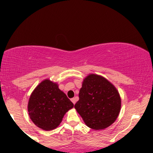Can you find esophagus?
Returning <instances> with one entry per match:
<instances>
[{
	"instance_id": "1",
	"label": "esophagus",
	"mask_w": 153,
	"mask_h": 153,
	"mask_svg": "<svg viewBox=\"0 0 153 153\" xmlns=\"http://www.w3.org/2000/svg\"><path fill=\"white\" fill-rule=\"evenodd\" d=\"M71 101H72V102L73 103V104H75V103H76V101H77V98L76 97L73 98V99H71Z\"/></svg>"
}]
</instances>
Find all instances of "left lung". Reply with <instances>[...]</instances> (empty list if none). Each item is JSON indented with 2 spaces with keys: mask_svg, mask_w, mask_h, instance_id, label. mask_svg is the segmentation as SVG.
<instances>
[{
  "mask_svg": "<svg viewBox=\"0 0 153 153\" xmlns=\"http://www.w3.org/2000/svg\"><path fill=\"white\" fill-rule=\"evenodd\" d=\"M119 91L101 75L89 74L83 79L75 108L88 127L106 129L117 120L121 110Z\"/></svg>",
  "mask_w": 153,
  "mask_h": 153,
  "instance_id": "1",
  "label": "left lung"
}]
</instances>
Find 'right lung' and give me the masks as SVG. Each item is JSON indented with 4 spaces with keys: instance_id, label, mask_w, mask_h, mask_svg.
<instances>
[{
    "instance_id": "add662e5",
    "label": "right lung",
    "mask_w": 153,
    "mask_h": 153,
    "mask_svg": "<svg viewBox=\"0 0 153 153\" xmlns=\"http://www.w3.org/2000/svg\"><path fill=\"white\" fill-rule=\"evenodd\" d=\"M73 106L57 82L45 79L31 93L28 102V112L36 127L50 131L58 127L66 112Z\"/></svg>"
}]
</instances>
